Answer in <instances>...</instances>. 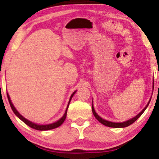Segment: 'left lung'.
Returning a JSON list of instances; mask_svg holds the SVG:
<instances>
[{
	"instance_id": "1",
	"label": "left lung",
	"mask_w": 159,
	"mask_h": 159,
	"mask_svg": "<svg viewBox=\"0 0 159 159\" xmlns=\"http://www.w3.org/2000/svg\"><path fill=\"white\" fill-rule=\"evenodd\" d=\"M149 102H150V101H149ZM149 103H148L147 105H146V107H145L144 109H143V110L141 111L140 112H139L137 116H135V117H134V118H131V119L128 120V121H125V122H121V123H115V122H111V121H106V120L102 119V118H100V117H99L98 115H97V113H96V111H95V110H94V109H93V105H92V111H93V116H95V118H97V119L98 120V121L100 122L101 124H102V125H106V126L110 127V128H125V127H128V126H129V125H132V124H133L134 121H137V120L138 119L139 117L141 116V115H142L143 113L144 112V111L146 110V108H147V106H149Z\"/></svg>"
}]
</instances>
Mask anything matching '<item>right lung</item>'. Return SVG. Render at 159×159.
I'll use <instances>...</instances> for the list:
<instances>
[{"label":"right lung","instance_id":"add662e5","mask_svg":"<svg viewBox=\"0 0 159 159\" xmlns=\"http://www.w3.org/2000/svg\"><path fill=\"white\" fill-rule=\"evenodd\" d=\"M75 93V91L72 94H71V97H70V99H69V104H68V106H67V109H66V112L65 114H64V116L62 117V118H60L59 121H57V122H55V123H53V124H50V125H36V124L34 123H32V122H31L30 121H28L27 119H25L24 117H22L20 113L17 111L16 109H15V107L13 106V103L11 102V100H10V97H9L8 93H7V98H8V100H9V102H10V107H11L12 110L13 111V112L15 113V115L18 117L19 118H20L21 120H22V121L24 122V123L26 124V125H28V126H29L30 128H33V129H35V130H51V129H54V128H58V127H60L61 125H62V123H63L64 121H65L66 118V115H67V109H68V107H69V102H70L71 98H72L73 95Z\"/></svg>","mask_w":159,"mask_h":159}]
</instances>
